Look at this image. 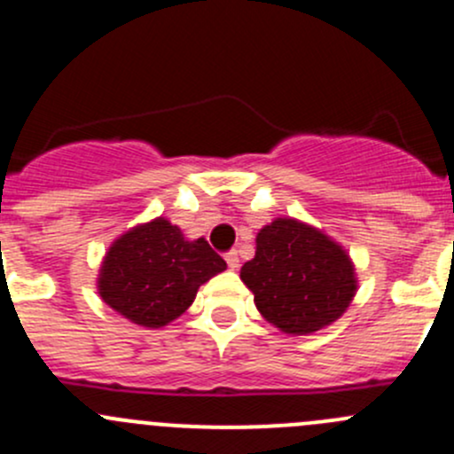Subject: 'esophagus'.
Here are the masks:
<instances>
[{"instance_id":"1","label":"esophagus","mask_w":454,"mask_h":454,"mask_svg":"<svg viewBox=\"0 0 454 454\" xmlns=\"http://www.w3.org/2000/svg\"><path fill=\"white\" fill-rule=\"evenodd\" d=\"M226 263H228V268H231V270H237V268H239V254H237L235 250H231V253L226 254Z\"/></svg>"}]
</instances>
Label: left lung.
Masks as SVG:
<instances>
[{"label": "left lung", "instance_id": "1", "mask_svg": "<svg viewBox=\"0 0 454 454\" xmlns=\"http://www.w3.org/2000/svg\"><path fill=\"white\" fill-rule=\"evenodd\" d=\"M256 250L241 268L259 314L290 336H309L336 323L358 292L349 253L320 228L274 217L256 232Z\"/></svg>", "mask_w": 454, "mask_h": 454}]
</instances>
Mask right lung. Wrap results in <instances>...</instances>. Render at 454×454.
<instances>
[{
	"label": "right lung",
	"mask_w": 454,
	"mask_h": 454,
	"mask_svg": "<svg viewBox=\"0 0 454 454\" xmlns=\"http://www.w3.org/2000/svg\"><path fill=\"white\" fill-rule=\"evenodd\" d=\"M226 270L204 237L189 239L167 217L129 228L100 261L96 290L129 323L160 329L193 305L200 286Z\"/></svg>",
	"instance_id": "right-lung-1"
}]
</instances>
